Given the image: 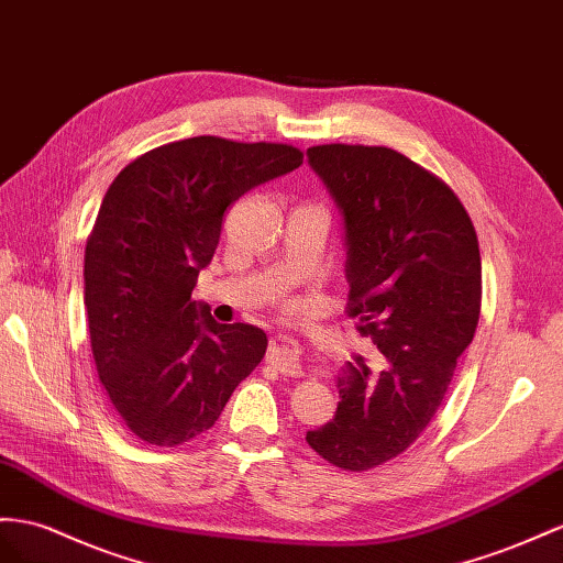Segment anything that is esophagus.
Instances as JSON below:
<instances>
[{"instance_id": "obj_1", "label": "esophagus", "mask_w": 563, "mask_h": 563, "mask_svg": "<svg viewBox=\"0 0 563 563\" xmlns=\"http://www.w3.org/2000/svg\"><path fill=\"white\" fill-rule=\"evenodd\" d=\"M266 362L280 371L283 376H297L299 373V344L290 338L271 340Z\"/></svg>"}]
</instances>
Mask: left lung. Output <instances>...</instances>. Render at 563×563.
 Here are the masks:
<instances>
[{
    "instance_id": "left-lung-1",
    "label": "left lung",
    "mask_w": 563,
    "mask_h": 563,
    "mask_svg": "<svg viewBox=\"0 0 563 563\" xmlns=\"http://www.w3.org/2000/svg\"><path fill=\"white\" fill-rule=\"evenodd\" d=\"M311 168L335 197L347 233V316L378 344L338 376L333 421L307 432L342 471H368L407 452L438 413L481 319L478 235L435 173L390 147L316 144Z\"/></svg>"
}]
</instances>
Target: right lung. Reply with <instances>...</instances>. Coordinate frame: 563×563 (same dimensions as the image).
<instances>
[{
	"label": "right lung",
	"mask_w": 563,
	"mask_h": 563,
	"mask_svg": "<svg viewBox=\"0 0 563 563\" xmlns=\"http://www.w3.org/2000/svg\"><path fill=\"white\" fill-rule=\"evenodd\" d=\"M305 162L283 142L199 135L144 152L102 199L85 244V309L97 376L125 428L156 446L207 432L266 354V333L192 301L223 213Z\"/></svg>",
	"instance_id": "obj_1"
}]
</instances>
